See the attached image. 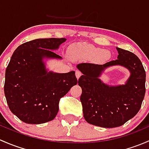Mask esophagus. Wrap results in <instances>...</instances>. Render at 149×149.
I'll return each instance as SVG.
<instances>
[{
    "instance_id": "obj_1",
    "label": "esophagus",
    "mask_w": 149,
    "mask_h": 149,
    "mask_svg": "<svg viewBox=\"0 0 149 149\" xmlns=\"http://www.w3.org/2000/svg\"><path fill=\"white\" fill-rule=\"evenodd\" d=\"M75 74H76L77 78L79 79V78L80 77L81 75H82V72H81L80 71H79V70H76V72H75Z\"/></svg>"
}]
</instances>
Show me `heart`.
<instances>
[{
  "label": "heart",
  "instance_id": "b5f03b06",
  "mask_svg": "<svg viewBox=\"0 0 149 149\" xmlns=\"http://www.w3.org/2000/svg\"><path fill=\"white\" fill-rule=\"evenodd\" d=\"M70 55L72 58L74 59H79L82 58H95L97 61H104L109 57L110 52L107 50H101L99 48L83 44L73 47L70 52Z\"/></svg>",
  "mask_w": 149,
  "mask_h": 149
}]
</instances>
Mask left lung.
<instances>
[{"mask_svg": "<svg viewBox=\"0 0 149 149\" xmlns=\"http://www.w3.org/2000/svg\"><path fill=\"white\" fill-rule=\"evenodd\" d=\"M116 60L103 64H79L77 67L83 75L78 85L82 87L80 101L84 118L92 125L102 128H116L134 117L141 107L146 93V72L139 58L132 52L116 48ZM121 65L131 72L125 86H108L98 77L104 68Z\"/></svg>", "mask_w": 149, "mask_h": 149, "instance_id": "8db88e82", "label": "left lung"}]
</instances>
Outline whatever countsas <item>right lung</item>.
<instances>
[{"instance_id":"1","label":"right lung","mask_w":149,"mask_h":149,"mask_svg":"<svg viewBox=\"0 0 149 149\" xmlns=\"http://www.w3.org/2000/svg\"><path fill=\"white\" fill-rule=\"evenodd\" d=\"M64 38L38 39L15 50L6 70L4 93L10 111L23 122L40 124L51 121L59 111V100L76 85L74 71L47 72L43 58L61 56L52 50Z\"/></svg>"}]
</instances>
